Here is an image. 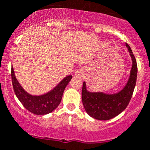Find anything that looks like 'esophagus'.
<instances>
[{
	"instance_id": "obj_1",
	"label": "esophagus",
	"mask_w": 150,
	"mask_h": 150,
	"mask_svg": "<svg viewBox=\"0 0 150 150\" xmlns=\"http://www.w3.org/2000/svg\"><path fill=\"white\" fill-rule=\"evenodd\" d=\"M85 72V70H84L83 67H81L80 69H79L78 70H76V73H75V76H82L84 74Z\"/></svg>"
}]
</instances>
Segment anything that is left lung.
Here are the masks:
<instances>
[{
  "instance_id": "8db88e82",
  "label": "left lung",
  "mask_w": 150,
  "mask_h": 150,
  "mask_svg": "<svg viewBox=\"0 0 150 150\" xmlns=\"http://www.w3.org/2000/svg\"><path fill=\"white\" fill-rule=\"evenodd\" d=\"M126 46L132 58L133 66L128 83L120 92L115 94L91 93L86 90L85 82L83 83V104L86 112L93 118L99 120H110L124 110L130 101L137 83V64L130 47L127 43Z\"/></svg>"
}]
</instances>
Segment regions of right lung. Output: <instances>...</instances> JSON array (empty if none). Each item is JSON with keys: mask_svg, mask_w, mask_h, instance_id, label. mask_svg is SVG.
<instances>
[{"mask_svg": "<svg viewBox=\"0 0 150 150\" xmlns=\"http://www.w3.org/2000/svg\"><path fill=\"white\" fill-rule=\"evenodd\" d=\"M72 79V76H67L51 91L40 96H32L26 92L17 80L11 68V80L16 96L28 111L37 115H45L54 111L60 103L67 85Z\"/></svg>", "mask_w": 150, "mask_h": 150, "instance_id": "obj_1", "label": "right lung"}]
</instances>
